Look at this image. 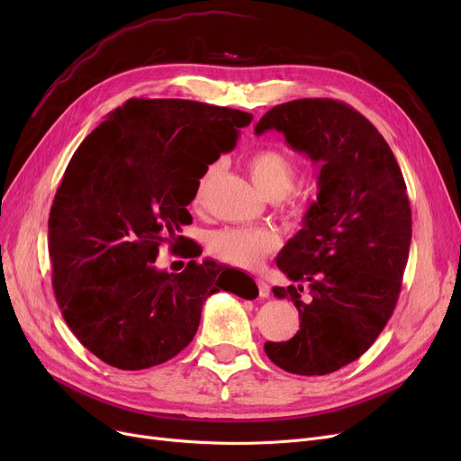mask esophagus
<instances>
[{
	"mask_svg": "<svg viewBox=\"0 0 461 461\" xmlns=\"http://www.w3.org/2000/svg\"><path fill=\"white\" fill-rule=\"evenodd\" d=\"M258 289H259V297H263V299H267V297H269V294H271V287H269V284H267V282L258 280Z\"/></svg>",
	"mask_w": 461,
	"mask_h": 461,
	"instance_id": "1",
	"label": "esophagus"
}]
</instances>
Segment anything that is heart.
Returning <instances> with one entry per match:
<instances>
[{
  "label": "heart",
  "instance_id": "heart-1",
  "mask_svg": "<svg viewBox=\"0 0 461 461\" xmlns=\"http://www.w3.org/2000/svg\"><path fill=\"white\" fill-rule=\"evenodd\" d=\"M249 172L256 186L271 200H280L284 212L292 218H303L308 211L306 200L289 196L297 181V162L276 148H261L247 160ZM221 164H211L194 188L192 203L200 205L211 181L218 176ZM280 245L278 235L269 228H222L207 237L209 252L237 267L252 269L273 254Z\"/></svg>",
  "mask_w": 461,
  "mask_h": 461
}]
</instances>
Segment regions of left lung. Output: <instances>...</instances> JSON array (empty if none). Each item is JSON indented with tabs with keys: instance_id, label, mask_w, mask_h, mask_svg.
Masks as SVG:
<instances>
[{
	"instance_id": "1",
	"label": "left lung",
	"mask_w": 461,
	"mask_h": 461,
	"mask_svg": "<svg viewBox=\"0 0 461 461\" xmlns=\"http://www.w3.org/2000/svg\"><path fill=\"white\" fill-rule=\"evenodd\" d=\"M273 129L321 169L318 200L276 258L296 285L273 294L292 299L301 329L292 340L265 344V353L289 374L325 375L365 353L396 308L411 245L407 188L389 143L346 103L278 104L254 131Z\"/></svg>"
}]
</instances>
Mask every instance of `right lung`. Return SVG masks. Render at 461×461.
Here are the masks:
<instances>
[{
    "mask_svg": "<svg viewBox=\"0 0 461 461\" xmlns=\"http://www.w3.org/2000/svg\"><path fill=\"white\" fill-rule=\"evenodd\" d=\"M250 121L196 101L131 99L72 155L48 218L52 284L68 329L106 365L143 370L174 358L221 289L256 299L249 275L212 259H190L177 275L155 265L162 243L183 247L198 179Z\"/></svg>",
    "mask_w": 461,
    "mask_h": 461,
    "instance_id": "right-lung-1",
    "label": "right lung"
}]
</instances>
